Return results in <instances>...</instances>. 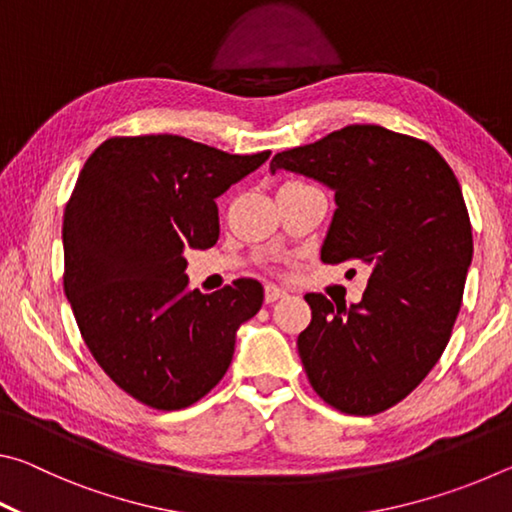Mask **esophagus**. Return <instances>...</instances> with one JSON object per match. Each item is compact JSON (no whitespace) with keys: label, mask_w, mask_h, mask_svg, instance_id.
<instances>
[{"label":"esophagus","mask_w":512,"mask_h":512,"mask_svg":"<svg viewBox=\"0 0 512 512\" xmlns=\"http://www.w3.org/2000/svg\"><path fill=\"white\" fill-rule=\"evenodd\" d=\"M284 296H287V293H284L282 289H277L275 284H266V289H264V300L268 302V305H271V302H275V300L284 298Z\"/></svg>","instance_id":"esophagus-1"}]
</instances>
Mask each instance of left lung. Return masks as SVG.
Listing matches in <instances>:
<instances>
[{"instance_id":"left-lung-1","label":"left lung","mask_w":512,"mask_h":512,"mask_svg":"<svg viewBox=\"0 0 512 512\" xmlns=\"http://www.w3.org/2000/svg\"><path fill=\"white\" fill-rule=\"evenodd\" d=\"M277 169L334 189L320 259L370 268L359 305L305 296L311 323L298 352L309 384L341 413L391 409L436 366L461 309L472 262L461 185L429 142L375 124L277 153Z\"/></svg>"}]
</instances>
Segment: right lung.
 <instances>
[{"instance_id":"obj_1","label":"right lung","mask_w":512,"mask_h":512,"mask_svg":"<svg viewBox=\"0 0 512 512\" xmlns=\"http://www.w3.org/2000/svg\"><path fill=\"white\" fill-rule=\"evenodd\" d=\"M271 151L230 155L180 135L110 137L65 207V296L81 336L121 391L178 411L219 384L241 323L264 302L241 277L187 291L185 248L219 239V198Z\"/></svg>"}]
</instances>
